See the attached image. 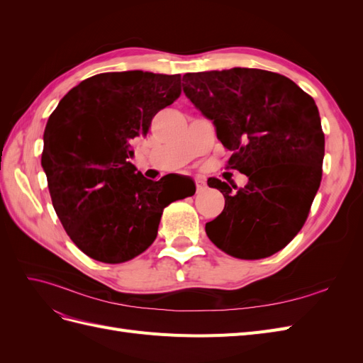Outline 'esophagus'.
<instances>
[{"mask_svg": "<svg viewBox=\"0 0 363 363\" xmlns=\"http://www.w3.org/2000/svg\"><path fill=\"white\" fill-rule=\"evenodd\" d=\"M195 184H196V192H200V191L204 189L206 182H204L203 177H196V179H195Z\"/></svg>", "mask_w": 363, "mask_h": 363, "instance_id": "obj_1", "label": "esophagus"}]
</instances>
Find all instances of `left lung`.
I'll return each instance as SVG.
<instances>
[{
	"mask_svg": "<svg viewBox=\"0 0 363 363\" xmlns=\"http://www.w3.org/2000/svg\"><path fill=\"white\" fill-rule=\"evenodd\" d=\"M183 82L186 96L233 152L228 167L248 177L244 188L207 180L225 199L206 224L208 239L238 259L272 256L300 232L321 183L324 133L313 98L263 69L189 72Z\"/></svg>",
	"mask_w": 363,
	"mask_h": 363,
	"instance_id": "left-lung-1",
	"label": "left lung"
}]
</instances>
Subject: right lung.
<instances>
[{"instance_id": "1", "label": "right lung", "mask_w": 363, "mask_h": 363, "mask_svg": "<svg viewBox=\"0 0 363 363\" xmlns=\"http://www.w3.org/2000/svg\"><path fill=\"white\" fill-rule=\"evenodd\" d=\"M180 92V74L104 72L72 87L48 118L42 168L54 211L89 257L123 263L155 242L163 208L179 196L136 172L131 142ZM194 194L189 180L180 199Z\"/></svg>"}]
</instances>
